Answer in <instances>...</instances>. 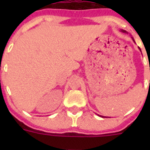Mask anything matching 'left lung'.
Returning <instances> with one entry per match:
<instances>
[{"label":"left lung","instance_id":"left-lung-1","mask_svg":"<svg viewBox=\"0 0 150 150\" xmlns=\"http://www.w3.org/2000/svg\"><path fill=\"white\" fill-rule=\"evenodd\" d=\"M121 32H122V33H127V32H126L125 30H121ZM132 39L133 41L135 42V40H134V39H133V37H132ZM139 50H140V48H139ZM149 70H150V68H149ZM149 85H150V80H149ZM100 117H103V116H100Z\"/></svg>","mask_w":150,"mask_h":150}]
</instances>
